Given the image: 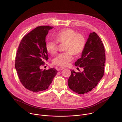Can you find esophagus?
<instances>
[{
  "label": "esophagus",
  "instance_id": "34e87169",
  "mask_svg": "<svg viewBox=\"0 0 122 122\" xmlns=\"http://www.w3.org/2000/svg\"><path fill=\"white\" fill-rule=\"evenodd\" d=\"M63 69H64V67H58V68H57V70H58V71H62V70H63Z\"/></svg>",
  "mask_w": 122,
  "mask_h": 122
}]
</instances>
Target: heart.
<instances>
[{"mask_svg":"<svg viewBox=\"0 0 122 122\" xmlns=\"http://www.w3.org/2000/svg\"><path fill=\"white\" fill-rule=\"evenodd\" d=\"M56 42L48 40L45 43V47L48 53L52 55L57 54L58 44H65V53L59 55L53 60L55 65L65 67L73 60V55L79 56L83 51L86 43L85 38L82 34L71 28H65L55 34Z\"/></svg>","mask_w":122,"mask_h":122,"instance_id":"1","label":"heart"}]
</instances>
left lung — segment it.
Here are the masks:
<instances>
[{"mask_svg":"<svg viewBox=\"0 0 122 122\" xmlns=\"http://www.w3.org/2000/svg\"><path fill=\"white\" fill-rule=\"evenodd\" d=\"M105 60V48L100 38L95 32L90 33L81 57L75 63L84 71L76 72L71 70L67 81L69 88L78 94L93 90L103 76Z\"/></svg>","mask_w":122,"mask_h":122,"instance_id":"obj_1","label":"left lung"}]
</instances>
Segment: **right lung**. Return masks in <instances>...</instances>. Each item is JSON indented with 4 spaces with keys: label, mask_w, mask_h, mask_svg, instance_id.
I'll return each instance as SVG.
<instances>
[{
    "label": "right lung",
    "mask_w": 122,
    "mask_h": 122,
    "mask_svg": "<svg viewBox=\"0 0 122 122\" xmlns=\"http://www.w3.org/2000/svg\"><path fill=\"white\" fill-rule=\"evenodd\" d=\"M53 27H37L22 38L17 49L15 67L21 83L30 91L39 92L48 89L57 73L54 68L41 69L48 59L45 38Z\"/></svg>",
    "instance_id": "right-lung-1"
}]
</instances>
